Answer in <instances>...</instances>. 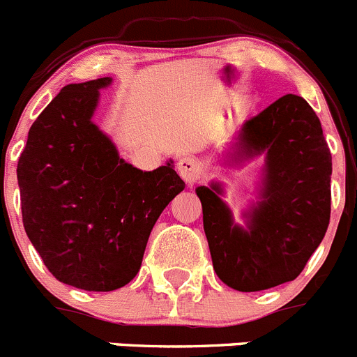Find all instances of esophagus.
<instances>
[{"mask_svg":"<svg viewBox=\"0 0 357 357\" xmlns=\"http://www.w3.org/2000/svg\"><path fill=\"white\" fill-rule=\"evenodd\" d=\"M177 172L180 177L183 178V182L192 185V183L199 178L201 167L199 163H197V160H194V158L190 156H183L177 161Z\"/></svg>","mask_w":357,"mask_h":357,"instance_id":"1","label":"esophagus"}]
</instances>
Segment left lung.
Wrapping results in <instances>:
<instances>
[{
	"instance_id": "obj_1",
	"label": "left lung",
	"mask_w": 357,
	"mask_h": 357,
	"mask_svg": "<svg viewBox=\"0 0 357 357\" xmlns=\"http://www.w3.org/2000/svg\"><path fill=\"white\" fill-rule=\"evenodd\" d=\"M262 153V201L250 213L248 231L232 222L218 183L196 189L215 273L238 291L294 281L330 224L331 154L319 118L302 97L283 95L243 125L238 158Z\"/></svg>"
}]
</instances>
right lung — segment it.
Here are the masks:
<instances>
[{"instance_id": "add662e5", "label": "right lung", "mask_w": 357, "mask_h": 357, "mask_svg": "<svg viewBox=\"0 0 357 357\" xmlns=\"http://www.w3.org/2000/svg\"><path fill=\"white\" fill-rule=\"evenodd\" d=\"M111 77L67 84L33 123L17 165L22 222L47 269L88 291L125 287L161 211L185 183L168 163H125L91 123Z\"/></svg>"}]
</instances>
